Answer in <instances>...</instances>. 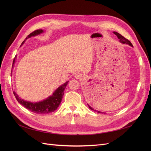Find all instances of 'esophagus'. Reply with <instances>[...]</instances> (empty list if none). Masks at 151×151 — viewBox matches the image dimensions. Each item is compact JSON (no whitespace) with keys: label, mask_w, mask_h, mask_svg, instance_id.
Masks as SVG:
<instances>
[{"label":"esophagus","mask_w":151,"mask_h":151,"mask_svg":"<svg viewBox=\"0 0 151 151\" xmlns=\"http://www.w3.org/2000/svg\"><path fill=\"white\" fill-rule=\"evenodd\" d=\"M74 77L76 79H81L82 78V76L81 74H77L74 76Z\"/></svg>","instance_id":"34e87169"}]
</instances>
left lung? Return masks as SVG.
Masks as SVG:
<instances>
[{
    "label": "left lung",
    "mask_w": 151,
    "mask_h": 151,
    "mask_svg": "<svg viewBox=\"0 0 151 151\" xmlns=\"http://www.w3.org/2000/svg\"><path fill=\"white\" fill-rule=\"evenodd\" d=\"M113 33L115 34V35H116V36H117L118 38L120 40V43H123V44H127V45H130V47H133V45H132V44L131 43V42H130L129 40H128L127 39L125 38L124 37H123V36H122L120 34H119L118 33H117V32L114 31V32H113ZM88 105L89 108L91 109H92V110H93V111H96V112L99 113H103V112H101V111H98V110H96V109H94L92 107H91L89 104H88Z\"/></svg>",
    "instance_id": "left-lung-1"
}]
</instances>
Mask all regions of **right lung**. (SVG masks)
I'll return each instance as SVG.
<instances>
[{
	"instance_id": "1",
	"label": "right lung",
	"mask_w": 151,
	"mask_h": 151,
	"mask_svg": "<svg viewBox=\"0 0 151 151\" xmlns=\"http://www.w3.org/2000/svg\"><path fill=\"white\" fill-rule=\"evenodd\" d=\"M43 32L44 31L42 29H37L33 31V33H30L28 36H27L24 42L22 43L21 45L24 44V43L26 42V40L28 38H29L32 37V36L39 35L41 33H43ZM16 58V56L15 57L14 59L13 60L12 68L14 67V65ZM11 76H12V71ZM68 81H67L65 83H63V84L59 86L58 88L54 91L52 96H50L47 98L39 102L33 103L28 101H25L24 99H21V98L19 97V96L17 94L15 91H13V93L14 94L17 101L21 104H22V106H24L26 109H28V110L37 114H47L55 111L59 106V105H60L63 96L64 94V90L68 84Z\"/></svg>"
}]
</instances>
